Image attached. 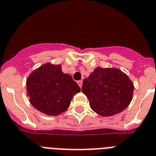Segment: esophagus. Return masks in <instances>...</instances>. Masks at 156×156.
<instances>
[{"instance_id":"1","label":"esophagus","mask_w":156,"mask_h":156,"mask_svg":"<svg viewBox=\"0 0 156 156\" xmlns=\"http://www.w3.org/2000/svg\"><path fill=\"white\" fill-rule=\"evenodd\" d=\"M78 86L80 87V88H82V81L80 80V81H78Z\"/></svg>"}]
</instances>
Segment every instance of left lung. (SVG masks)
<instances>
[{
    "label": "left lung",
    "instance_id": "8db88e82",
    "mask_svg": "<svg viewBox=\"0 0 156 156\" xmlns=\"http://www.w3.org/2000/svg\"><path fill=\"white\" fill-rule=\"evenodd\" d=\"M82 91L89 99L91 109L107 117L120 113L128 107L134 85L119 69L98 67L83 80Z\"/></svg>",
    "mask_w": 156,
    "mask_h": 156
}]
</instances>
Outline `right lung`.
Wrapping results in <instances>:
<instances>
[{"mask_svg":"<svg viewBox=\"0 0 156 156\" xmlns=\"http://www.w3.org/2000/svg\"><path fill=\"white\" fill-rule=\"evenodd\" d=\"M30 102L37 110L48 115H60L69 107L80 87L61 65L44 64L35 69L26 81Z\"/></svg>","mask_w":156,"mask_h":156,"instance_id":"obj_1","label":"right lung"}]
</instances>
